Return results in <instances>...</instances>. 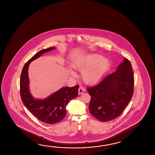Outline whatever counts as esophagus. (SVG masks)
Listing matches in <instances>:
<instances>
[{"instance_id":"esophagus-1","label":"esophagus","mask_w":155,"mask_h":155,"mask_svg":"<svg viewBox=\"0 0 155 155\" xmlns=\"http://www.w3.org/2000/svg\"><path fill=\"white\" fill-rule=\"evenodd\" d=\"M86 91V89L83 88L82 87H80L78 89V94H82L83 93H84Z\"/></svg>"}]
</instances>
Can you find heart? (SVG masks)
<instances>
[{
    "mask_svg": "<svg viewBox=\"0 0 155 155\" xmlns=\"http://www.w3.org/2000/svg\"><path fill=\"white\" fill-rule=\"evenodd\" d=\"M109 59L103 58L100 54H90L76 60L73 64L75 69L82 73L83 79L88 84L99 82L110 68ZM71 75L76 76L71 71Z\"/></svg>",
    "mask_w": 155,
    "mask_h": 155,
    "instance_id": "1",
    "label": "heart"
}]
</instances>
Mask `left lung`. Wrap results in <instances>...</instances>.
<instances>
[{
  "label": "left lung",
  "mask_w": 155,
  "mask_h": 155,
  "mask_svg": "<svg viewBox=\"0 0 155 155\" xmlns=\"http://www.w3.org/2000/svg\"><path fill=\"white\" fill-rule=\"evenodd\" d=\"M134 77L131 62L124 58L116 71L106 76L97 85L88 87L89 110L98 120H114L122 113L134 93Z\"/></svg>",
  "instance_id": "8db88e82"
}]
</instances>
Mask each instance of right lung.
<instances>
[{
	"instance_id": "add662e5",
	"label": "right lung",
	"mask_w": 155,
	"mask_h": 155,
	"mask_svg": "<svg viewBox=\"0 0 155 155\" xmlns=\"http://www.w3.org/2000/svg\"><path fill=\"white\" fill-rule=\"evenodd\" d=\"M55 47H50L38 52L24 65L20 79L21 97L24 106L35 117L42 122L54 124L62 120L66 115V106L69 101L78 96L79 86L65 87L52 93L47 98L35 99L29 91L28 67L31 62Z\"/></svg>"
}]
</instances>
